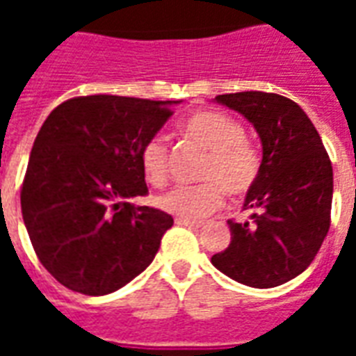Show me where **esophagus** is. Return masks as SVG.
<instances>
[{
  "label": "esophagus",
  "instance_id": "esophagus-1",
  "mask_svg": "<svg viewBox=\"0 0 356 356\" xmlns=\"http://www.w3.org/2000/svg\"><path fill=\"white\" fill-rule=\"evenodd\" d=\"M175 223L179 225V227H191V229H198V227H202V221H193V219H181V217H177L175 219Z\"/></svg>",
  "mask_w": 356,
  "mask_h": 356
}]
</instances>
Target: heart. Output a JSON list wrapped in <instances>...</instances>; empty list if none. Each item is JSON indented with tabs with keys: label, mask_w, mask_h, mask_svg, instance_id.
Masks as SVG:
<instances>
[{
	"label": "heart",
	"mask_w": 356,
	"mask_h": 356,
	"mask_svg": "<svg viewBox=\"0 0 356 356\" xmlns=\"http://www.w3.org/2000/svg\"><path fill=\"white\" fill-rule=\"evenodd\" d=\"M183 137L204 148L200 185H181L160 196L158 208L181 219H200L216 211L227 194L240 198L250 193L261 171V156L244 139V125L219 110H198L181 125ZM140 170L147 183L162 188L170 177V154L162 139L147 140L140 148Z\"/></svg>",
	"instance_id": "1"
}]
</instances>
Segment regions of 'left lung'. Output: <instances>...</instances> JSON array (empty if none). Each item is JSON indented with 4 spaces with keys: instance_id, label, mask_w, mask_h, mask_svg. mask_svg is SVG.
<instances>
[{
    "instance_id": "1",
    "label": "left lung",
    "mask_w": 356,
    "mask_h": 356,
    "mask_svg": "<svg viewBox=\"0 0 356 356\" xmlns=\"http://www.w3.org/2000/svg\"><path fill=\"white\" fill-rule=\"evenodd\" d=\"M216 101L254 124L263 160L244 200L252 221H229L231 244L211 263L240 284L275 288L301 275L328 234L332 162L313 122L288 97L242 91Z\"/></svg>"
}]
</instances>
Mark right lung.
Masks as SVG:
<instances>
[{
  "mask_svg": "<svg viewBox=\"0 0 356 356\" xmlns=\"http://www.w3.org/2000/svg\"><path fill=\"white\" fill-rule=\"evenodd\" d=\"M177 102L88 95L43 122L20 208L38 259L68 290L112 293L154 259L173 217L131 198L148 193L140 148Z\"/></svg>",
  "mask_w": 356,
  "mask_h": 356,
  "instance_id": "obj_1",
  "label": "right lung"
}]
</instances>
